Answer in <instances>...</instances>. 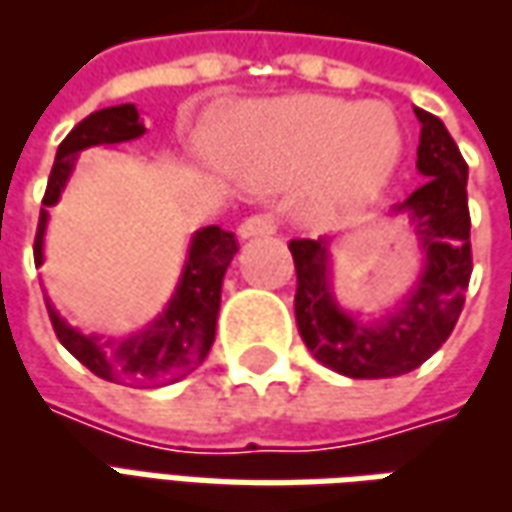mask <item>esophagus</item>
Masks as SVG:
<instances>
[{
	"mask_svg": "<svg viewBox=\"0 0 512 512\" xmlns=\"http://www.w3.org/2000/svg\"><path fill=\"white\" fill-rule=\"evenodd\" d=\"M277 230V222L271 213H252L244 222L238 224V235L241 238H252V235H271Z\"/></svg>",
	"mask_w": 512,
	"mask_h": 512,
	"instance_id": "obj_1",
	"label": "esophagus"
}]
</instances>
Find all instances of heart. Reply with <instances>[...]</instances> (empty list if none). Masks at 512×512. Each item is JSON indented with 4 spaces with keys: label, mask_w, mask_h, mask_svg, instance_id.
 Segmentation results:
<instances>
[{
    "label": "heart",
    "mask_w": 512,
    "mask_h": 512,
    "mask_svg": "<svg viewBox=\"0 0 512 512\" xmlns=\"http://www.w3.org/2000/svg\"><path fill=\"white\" fill-rule=\"evenodd\" d=\"M219 156L252 186L307 175V213L315 222H340L389 189L403 158V128L381 101L293 95L235 112Z\"/></svg>",
    "instance_id": "heart-1"
}]
</instances>
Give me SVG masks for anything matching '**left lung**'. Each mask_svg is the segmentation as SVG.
<instances>
[{"label": "left lung", "instance_id": "left-lung-1", "mask_svg": "<svg viewBox=\"0 0 512 512\" xmlns=\"http://www.w3.org/2000/svg\"><path fill=\"white\" fill-rule=\"evenodd\" d=\"M422 123L417 169L425 183L397 202L414 224L425 266L417 285L395 312L381 321H359L334 299L329 285V241L296 238V323L304 345L321 365L348 378H392L411 373L439 351L463 310L472 277L469 244V167L439 117L414 106Z\"/></svg>", "mask_w": 512, "mask_h": 512}]
</instances>
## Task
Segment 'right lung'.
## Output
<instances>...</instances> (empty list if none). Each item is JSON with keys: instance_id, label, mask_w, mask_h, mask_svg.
I'll use <instances>...</instances> for the list:
<instances>
[{"instance_id": "right-lung-1", "label": "right lung", "mask_w": 512, "mask_h": 512, "mask_svg": "<svg viewBox=\"0 0 512 512\" xmlns=\"http://www.w3.org/2000/svg\"><path fill=\"white\" fill-rule=\"evenodd\" d=\"M145 134L134 104H120L93 112L60 142L51 167L49 186L43 194L38 233H35V266H43V235L54 202L60 200L65 183L71 178L76 158L84 147L117 145ZM238 252L235 235L222 227H202L189 244V257L180 274L175 296L164 312L147 329L128 337H98L82 334L49 307V318L60 343L82 362L90 373L104 381L126 386H161L178 381L194 367L202 365L216 337V318L222 301V279L230 260Z\"/></svg>"}]
</instances>
